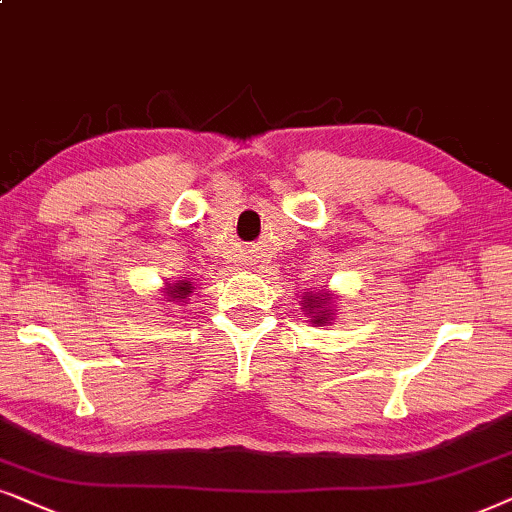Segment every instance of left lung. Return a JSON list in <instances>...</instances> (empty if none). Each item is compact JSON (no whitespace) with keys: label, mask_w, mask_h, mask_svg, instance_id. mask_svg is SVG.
Wrapping results in <instances>:
<instances>
[{"label":"left lung","mask_w":512,"mask_h":512,"mask_svg":"<svg viewBox=\"0 0 512 512\" xmlns=\"http://www.w3.org/2000/svg\"><path fill=\"white\" fill-rule=\"evenodd\" d=\"M335 295L330 290H306L302 292V309L313 325H327L335 320Z\"/></svg>","instance_id":"8db88e82"}]
</instances>
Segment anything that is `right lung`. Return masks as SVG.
<instances>
[{
	"instance_id": "1",
	"label": "right lung",
	"mask_w": 512,
	"mask_h": 512,
	"mask_svg": "<svg viewBox=\"0 0 512 512\" xmlns=\"http://www.w3.org/2000/svg\"><path fill=\"white\" fill-rule=\"evenodd\" d=\"M161 292H163V302H173V304L185 302L187 304V297L194 292V285H192V281H175V283L163 285Z\"/></svg>"
}]
</instances>
